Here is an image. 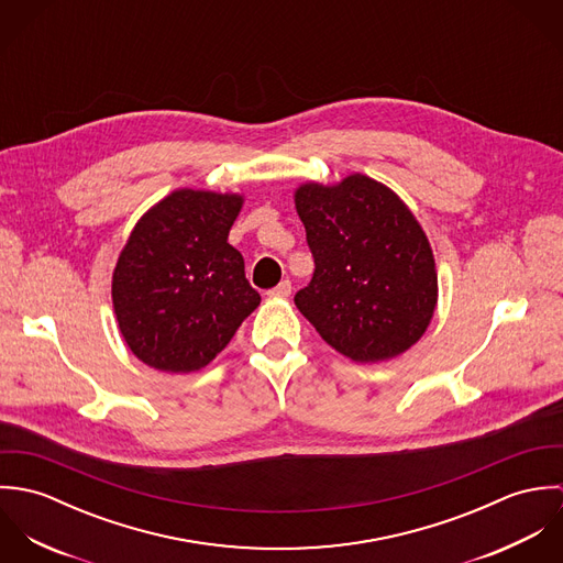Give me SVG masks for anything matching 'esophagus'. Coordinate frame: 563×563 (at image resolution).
<instances>
[{"label": "esophagus", "mask_w": 563, "mask_h": 563, "mask_svg": "<svg viewBox=\"0 0 563 563\" xmlns=\"http://www.w3.org/2000/svg\"><path fill=\"white\" fill-rule=\"evenodd\" d=\"M290 292H292V284H290V279H284L273 290H268V297L271 299H286V297H290Z\"/></svg>", "instance_id": "esophagus-1"}]
</instances>
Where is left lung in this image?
Returning a JSON list of instances; mask_svg holds the SVG:
<instances>
[{
  "mask_svg": "<svg viewBox=\"0 0 563 563\" xmlns=\"http://www.w3.org/2000/svg\"><path fill=\"white\" fill-rule=\"evenodd\" d=\"M295 206L317 264L295 306L322 340L360 364L393 360L416 344L433 319L438 273L401 197L353 173L331 186L301 184Z\"/></svg>",
  "mask_w": 563,
  "mask_h": 563,
  "instance_id": "1",
  "label": "left lung"
}]
</instances>
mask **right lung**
<instances>
[{
	"label": "right lung",
	"instance_id": "right-lung-1",
	"mask_svg": "<svg viewBox=\"0 0 563 563\" xmlns=\"http://www.w3.org/2000/svg\"><path fill=\"white\" fill-rule=\"evenodd\" d=\"M244 197L177 188L134 225L112 273L130 351L162 373L208 366L260 306L228 236Z\"/></svg>",
	"mask_w": 563,
	"mask_h": 563
}]
</instances>
